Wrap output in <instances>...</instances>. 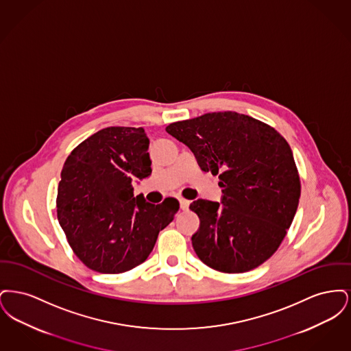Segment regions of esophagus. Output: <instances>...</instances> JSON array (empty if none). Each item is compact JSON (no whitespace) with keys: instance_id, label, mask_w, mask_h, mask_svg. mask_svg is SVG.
Here are the masks:
<instances>
[{"instance_id":"1","label":"esophagus","mask_w":351,"mask_h":351,"mask_svg":"<svg viewBox=\"0 0 351 351\" xmlns=\"http://www.w3.org/2000/svg\"><path fill=\"white\" fill-rule=\"evenodd\" d=\"M180 208L183 209V210H186L188 208H189V201L185 200V199H180Z\"/></svg>"}]
</instances>
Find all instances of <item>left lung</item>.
<instances>
[{
    "mask_svg": "<svg viewBox=\"0 0 351 351\" xmlns=\"http://www.w3.org/2000/svg\"><path fill=\"white\" fill-rule=\"evenodd\" d=\"M166 132L218 175L222 199L193 201L200 218L192 246L201 262L225 274L246 272L278 250L298 210L301 185L293 154L267 123L215 112L169 123Z\"/></svg>",
    "mask_w": 351,
    "mask_h": 351,
    "instance_id": "1",
    "label": "left lung"
}]
</instances>
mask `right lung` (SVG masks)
<instances>
[{
  "instance_id": "right-lung-1",
  "label": "right lung",
  "mask_w": 351,
  "mask_h": 351,
  "mask_svg": "<svg viewBox=\"0 0 351 351\" xmlns=\"http://www.w3.org/2000/svg\"><path fill=\"white\" fill-rule=\"evenodd\" d=\"M150 141L142 128L112 126L68 155L58 188V219L71 249L101 274L143 263L158 234L173 219L179 201L150 204L134 197L133 180L151 175Z\"/></svg>"
}]
</instances>
